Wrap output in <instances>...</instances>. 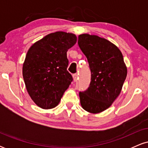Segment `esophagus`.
Listing matches in <instances>:
<instances>
[{"instance_id": "1", "label": "esophagus", "mask_w": 148, "mask_h": 148, "mask_svg": "<svg viewBox=\"0 0 148 148\" xmlns=\"http://www.w3.org/2000/svg\"><path fill=\"white\" fill-rule=\"evenodd\" d=\"M73 79H74V81H76L78 79V75L76 74H73Z\"/></svg>"}]
</instances>
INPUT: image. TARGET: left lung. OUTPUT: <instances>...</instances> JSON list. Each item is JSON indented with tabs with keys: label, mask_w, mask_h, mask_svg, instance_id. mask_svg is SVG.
I'll use <instances>...</instances> for the list:
<instances>
[{
	"label": "left lung",
	"mask_w": 148,
	"mask_h": 148,
	"mask_svg": "<svg viewBox=\"0 0 148 148\" xmlns=\"http://www.w3.org/2000/svg\"><path fill=\"white\" fill-rule=\"evenodd\" d=\"M78 45L87 58L91 71L89 88L79 92L81 105L89 113H101L109 108L121 92L127 66L118 47L105 38L81 34Z\"/></svg>",
	"instance_id": "1"
}]
</instances>
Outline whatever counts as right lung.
Instances as JSON below:
<instances>
[{
  "mask_svg": "<svg viewBox=\"0 0 148 148\" xmlns=\"http://www.w3.org/2000/svg\"><path fill=\"white\" fill-rule=\"evenodd\" d=\"M73 33L58 31L34 43L23 64V77L27 92L40 108L58 106L64 91L72 81L67 70V52L76 43Z\"/></svg>",
  "mask_w": 148,
  "mask_h": 148,
  "instance_id": "right-lung-1",
  "label": "right lung"
}]
</instances>
